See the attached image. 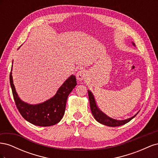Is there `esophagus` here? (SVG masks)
<instances>
[{"label": "esophagus", "mask_w": 158, "mask_h": 158, "mask_svg": "<svg viewBox=\"0 0 158 158\" xmlns=\"http://www.w3.org/2000/svg\"><path fill=\"white\" fill-rule=\"evenodd\" d=\"M76 78H77V80L79 81H83L85 80L87 78L86 72L84 70H81L78 71V73L76 74Z\"/></svg>", "instance_id": "34e87169"}]
</instances>
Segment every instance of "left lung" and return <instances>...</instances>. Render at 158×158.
Wrapping results in <instances>:
<instances>
[{"label":"left lung","instance_id":"1","mask_svg":"<svg viewBox=\"0 0 158 158\" xmlns=\"http://www.w3.org/2000/svg\"><path fill=\"white\" fill-rule=\"evenodd\" d=\"M133 45H135V44H133ZM88 96H89L91 111H92L93 116L94 117L95 119L98 122L100 123L101 124H103L104 125L109 126V127H119V126L123 125H125V124L128 123L130 121H131L132 119L134 117H135L136 114H138L137 113V114H136L135 115H134L131 118L125 119V120H123V121L115 120V119H113L107 117L106 114H104L103 113H102L101 111H100L96 103H95V101L94 99L93 94L89 90H88Z\"/></svg>","mask_w":158,"mask_h":158}]
</instances>
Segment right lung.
Returning <instances> with one entry per match:
<instances>
[{
  "label": "right lung",
  "mask_w": 158,
  "mask_h": 158,
  "mask_svg": "<svg viewBox=\"0 0 158 158\" xmlns=\"http://www.w3.org/2000/svg\"><path fill=\"white\" fill-rule=\"evenodd\" d=\"M10 83L14 102L22 116L33 125L40 127L54 125L61 120L64 114L69 95L77 85L75 76L71 75L53 98L40 104L30 105L19 98L13 84L12 70L10 73Z\"/></svg>",
  "instance_id": "obj_1"
}]
</instances>
